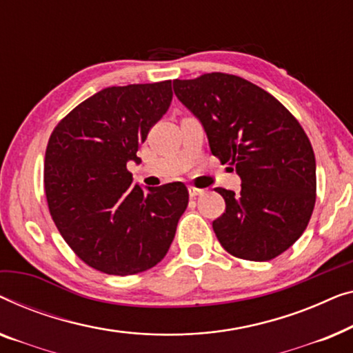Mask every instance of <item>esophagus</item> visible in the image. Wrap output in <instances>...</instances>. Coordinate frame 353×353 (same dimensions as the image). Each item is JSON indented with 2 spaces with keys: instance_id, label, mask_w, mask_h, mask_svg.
<instances>
[{
  "instance_id": "1",
  "label": "esophagus",
  "mask_w": 353,
  "mask_h": 353,
  "mask_svg": "<svg viewBox=\"0 0 353 353\" xmlns=\"http://www.w3.org/2000/svg\"><path fill=\"white\" fill-rule=\"evenodd\" d=\"M205 193V190H201V188H196V187H188V195H190V198H195L198 195H203Z\"/></svg>"
}]
</instances>
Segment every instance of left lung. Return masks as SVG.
I'll return each mask as SVG.
<instances>
[{
  "label": "left lung",
  "instance_id": "8db88e82",
  "mask_svg": "<svg viewBox=\"0 0 353 353\" xmlns=\"http://www.w3.org/2000/svg\"><path fill=\"white\" fill-rule=\"evenodd\" d=\"M172 88L201 121L212 155L241 177L238 195L216 188L225 200L212 222L222 248L246 261L280 256L304 233L315 206V155L305 131L272 94L236 75L205 73L174 79Z\"/></svg>",
  "mask_w": 353,
  "mask_h": 353
}]
</instances>
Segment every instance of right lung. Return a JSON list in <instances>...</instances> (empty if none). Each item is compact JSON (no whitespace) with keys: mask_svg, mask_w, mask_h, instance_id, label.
Instances as JSON below:
<instances>
[{"mask_svg":"<svg viewBox=\"0 0 353 353\" xmlns=\"http://www.w3.org/2000/svg\"><path fill=\"white\" fill-rule=\"evenodd\" d=\"M172 101L171 81L105 88L54 128L44 192L54 224L73 252L108 275H134L166 256L188 205L182 182L132 183L128 161Z\"/></svg>","mask_w":353,"mask_h":353,"instance_id":"right-lung-1","label":"right lung"}]
</instances>
